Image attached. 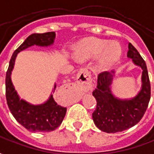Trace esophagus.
<instances>
[{
    "label": "esophagus",
    "instance_id": "34e87169",
    "mask_svg": "<svg viewBox=\"0 0 154 154\" xmlns=\"http://www.w3.org/2000/svg\"><path fill=\"white\" fill-rule=\"evenodd\" d=\"M77 82L78 86L82 88V89L84 91H88L92 88L91 76H90L89 72L88 71V69L83 68L80 70V72L77 74Z\"/></svg>",
    "mask_w": 154,
    "mask_h": 154
}]
</instances>
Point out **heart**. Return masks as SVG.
Returning <instances> with one entry per match:
<instances>
[{
    "mask_svg": "<svg viewBox=\"0 0 154 154\" xmlns=\"http://www.w3.org/2000/svg\"><path fill=\"white\" fill-rule=\"evenodd\" d=\"M121 53V47L116 42L109 43L106 40L91 38L81 42L77 45L75 54L79 60H87L101 54L100 58V66L106 68L118 60Z\"/></svg>",
    "mask_w": 154,
    "mask_h": 154,
    "instance_id": "1",
    "label": "heart"
}]
</instances>
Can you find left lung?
I'll return each mask as SVG.
<instances>
[{
  "mask_svg": "<svg viewBox=\"0 0 154 154\" xmlns=\"http://www.w3.org/2000/svg\"><path fill=\"white\" fill-rule=\"evenodd\" d=\"M127 57L135 66L142 69L141 88L131 99L115 97L111 90L114 71L99 74L97 88L93 91L97 106L94 112V125L106 133H116L128 130L138 124L146 112L151 97V86L146 62L134 46L129 43Z\"/></svg>",
  "mask_w": 154,
  "mask_h": 154,
  "instance_id": "8db88e82",
  "label": "left lung"
}]
</instances>
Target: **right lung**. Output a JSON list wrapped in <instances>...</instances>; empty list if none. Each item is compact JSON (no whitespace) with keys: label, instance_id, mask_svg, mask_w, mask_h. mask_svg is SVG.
I'll use <instances>...</instances> for the list:
<instances>
[{"label":"right lung","instance_id":"add662e5","mask_svg":"<svg viewBox=\"0 0 154 154\" xmlns=\"http://www.w3.org/2000/svg\"><path fill=\"white\" fill-rule=\"evenodd\" d=\"M55 39V32H46L43 34H31L24 42L14 51L12 56L8 72L6 74V98L9 110L15 119L22 126L29 131L49 132L57 129L61 125L66 113V107L57 104L53 94L48 100L40 105H32L19 98V94L14 88L11 79L12 71L17 54L31 46L49 47L53 45ZM56 84L54 86V93Z\"/></svg>","mask_w":154,"mask_h":154}]
</instances>
